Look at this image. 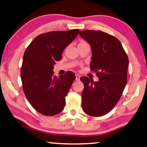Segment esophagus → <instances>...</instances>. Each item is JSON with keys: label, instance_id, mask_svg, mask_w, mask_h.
<instances>
[{"label": "esophagus", "instance_id": "esophagus-1", "mask_svg": "<svg viewBox=\"0 0 147 147\" xmlns=\"http://www.w3.org/2000/svg\"><path fill=\"white\" fill-rule=\"evenodd\" d=\"M80 78H81V76L79 75V74H76V81H79L80 80Z\"/></svg>", "mask_w": 147, "mask_h": 147}]
</instances>
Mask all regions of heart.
I'll return each instance as SVG.
<instances>
[{"label":"heart","mask_w":147,"mask_h":147,"mask_svg":"<svg viewBox=\"0 0 147 147\" xmlns=\"http://www.w3.org/2000/svg\"><path fill=\"white\" fill-rule=\"evenodd\" d=\"M84 42H83V41H82V42H81L80 43H79V44H81V43H84Z\"/></svg>","instance_id":"1"}]
</instances>
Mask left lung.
<instances>
[{
  "mask_svg": "<svg viewBox=\"0 0 147 147\" xmlns=\"http://www.w3.org/2000/svg\"><path fill=\"white\" fill-rule=\"evenodd\" d=\"M92 49L91 70L99 81L82 77L84 84L82 107L86 114L99 117L107 114L119 101L127 81L128 58L120 41L101 31L84 30L79 33Z\"/></svg>",
  "mask_w": 147,
  "mask_h": 147,
  "instance_id": "1",
  "label": "left lung"
}]
</instances>
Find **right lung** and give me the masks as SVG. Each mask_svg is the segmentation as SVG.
Here are the masks:
<instances>
[{
	"label": "right lung",
	"instance_id": "1",
	"mask_svg": "<svg viewBox=\"0 0 147 147\" xmlns=\"http://www.w3.org/2000/svg\"><path fill=\"white\" fill-rule=\"evenodd\" d=\"M79 32L76 29L40 34L25 51L21 68L22 88L30 103L41 114L51 116L64 109L65 97L76 76L68 71L57 78L53 76V66Z\"/></svg>",
	"mask_w": 147,
	"mask_h": 147
}]
</instances>
